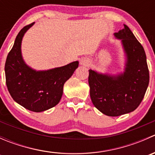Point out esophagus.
Returning a JSON list of instances; mask_svg holds the SVG:
<instances>
[{"label": "esophagus", "instance_id": "obj_1", "mask_svg": "<svg viewBox=\"0 0 155 155\" xmlns=\"http://www.w3.org/2000/svg\"><path fill=\"white\" fill-rule=\"evenodd\" d=\"M89 60L86 58H82L80 60V64L82 65H84V66H87V65L89 64Z\"/></svg>", "mask_w": 155, "mask_h": 155}]
</instances>
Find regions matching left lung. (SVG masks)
Returning <instances> with one entry per match:
<instances>
[{
  "instance_id": "8db88e82",
  "label": "left lung",
  "mask_w": 155,
  "mask_h": 155,
  "mask_svg": "<svg viewBox=\"0 0 155 155\" xmlns=\"http://www.w3.org/2000/svg\"><path fill=\"white\" fill-rule=\"evenodd\" d=\"M121 40L127 56L124 73L110 76L89 70L92 103L108 116H119L135 110L145 96L149 71L145 50L127 26L114 34Z\"/></svg>"
}]
</instances>
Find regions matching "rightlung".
Returning <instances> with one entry per match:
<instances>
[{"instance_id":"obj_1","label":"right lung","mask_w":155,"mask_h":155,"mask_svg":"<svg viewBox=\"0 0 155 155\" xmlns=\"http://www.w3.org/2000/svg\"><path fill=\"white\" fill-rule=\"evenodd\" d=\"M34 24L25 26L19 31L7 55L6 84L15 102L30 111L40 112L58 104L64 85L78 68L79 61L43 71H36L28 66L21 56V44L25 33Z\"/></svg>"}]
</instances>
